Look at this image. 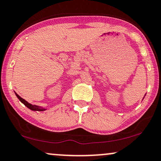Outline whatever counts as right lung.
Masks as SVG:
<instances>
[{
  "label": "right lung",
  "mask_w": 161,
  "mask_h": 161,
  "mask_svg": "<svg viewBox=\"0 0 161 161\" xmlns=\"http://www.w3.org/2000/svg\"><path fill=\"white\" fill-rule=\"evenodd\" d=\"M14 93H15L17 97H18V98L19 99V101L21 102L22 103H24V105L26 106L27 108H30V109L32 110V111H44V110L47 109V108L40 107V106H36V105H32V104L28 103V102H27L26 101H25L24 99H23L21 97H20V96L18 95L16 92H14Z\"/></svg>",
  "instance_id": "obj_1"
}]
</instances>
